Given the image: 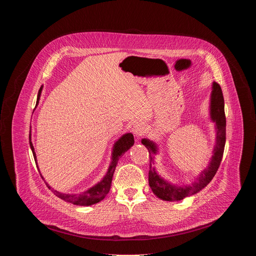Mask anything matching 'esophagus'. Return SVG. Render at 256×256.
I'll use <instances>...</instances> for the list:
<instances>
[{"label": "esophagus", "mask_w": 256, "mask_h": 256, "mask_svg": "<svg viewBox=\"0 0 256 256\" xmlns=\"http://www.w3.org/2000/svg\"><path fill=\"white\" fill-rule=\"evenodd\" d=\"M132 132L136 136H140L147 132V128H146V124L142 122H136L132 128Z\"/></svg>", "instance_id": "34e87169"}]
</instances>
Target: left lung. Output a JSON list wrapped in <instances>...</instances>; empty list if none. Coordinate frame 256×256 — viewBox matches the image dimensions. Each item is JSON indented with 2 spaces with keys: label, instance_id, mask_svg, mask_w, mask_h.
Listing matches in <instances>:
<instances>
[{
  "label": "left lung",
  "instance_id": "8db88e82",
  "mask_svg": "<svg viewBox=\"0 0 256 256\" xmlns=\"http://www.w3.org/2000/svg\"><path fill=\"white\" fill-rule=\"evenodd\" d=\"M210 118L214 122L216 128V144L212 150V156L208 166L196 177L192 184L188 186L174 184L164 179L154 166V156L159 152L158 144L149 138L142 140V144L148 149L150 154L149 186L153 194L159 198L167 202H176L198 194L210 184L221 164L226 142V116L223 92L220 85L216 82L212 84Z\"/></svg>",
  "mask_w": 256,
  "mask_h": 256
}]
</instances>
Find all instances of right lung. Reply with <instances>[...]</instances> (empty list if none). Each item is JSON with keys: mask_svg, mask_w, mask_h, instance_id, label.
Returning <instances> with one entry per match:
<instances>
[{"mask_svg": "<svg viewBox=\"0 0 256 256\" xmlns=\"http://www.w3.org/2000/svg\"><path fill=\"white\" fill-rule=\"evenodd\" d=\"M42 88H44V86H42L40 91H38V100H36V105H38V102H40ZM29 144H30V148H31L36 166H38V169L40 171V168H38V159H36V154H35V151H34V147H33L32 142H31V130H30V134H29ZM134 136H132V132H128V134H122L114 144L112 153V162H110V164H109V167H108V170H107L106 174L103 176V178L98 182V184H96L95 186H93L89 190H85L84 192L77 194H64V192H60L54 190L52 186H48L46 181H44L46 184L54 194V196H56L58 198H60V200H64L66 202H70V204H76V206H92L94 204H97V202H101L102 200H104L106 194L109 192V190H110V186H112L114 173L116 171V167L118 165V162L120 158L122 156V154H124L128 150H130L132 146H134ZM40 176L44 180L42 173H40Z\"/></svg>", "mask_w": 256, "mask_h": 256, "instance_id": "add662e5", "label": "right lung"}]
</instances>
